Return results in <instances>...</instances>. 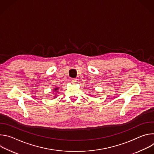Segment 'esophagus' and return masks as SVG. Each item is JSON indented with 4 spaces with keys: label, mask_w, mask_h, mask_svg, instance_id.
I'll use <instances>...</instances> for the list:
<instances>
[{
    "label": "esophagus",
    "mask_w": 154,
    "mask_h": 154,
    "mask_svg": "<svg viewBox=\"0 0 154 154\" xmlns=\"http://www.w3.org/2000/svg\"><path fill=\"white\" fill-rule=\"evenodd\" d=\"M72 83H75L77 81V79H72Z\"/></svg>",
    "instance_id": "1"
}]
</instances>
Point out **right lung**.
I'll return each instance as SVG.
<instances>
[{
    "mask_svg": "<svg viewBox=\"0 0 154 154\" xmlns=\"http://www.w3.org/2000/svg\"><path fill=\"white\" fill-rule=\"evenodd\" d=\"M59 89H60V88H59V87H56V88H54V90H53V92H55V96H54V99L57 97V93L58 92ZM53 94H54V93H53Z\"/></svg>",
    "mask_w": 154,
    "mask_h": 154,
    "instance_id": "add662e5",
    "label": "right lung"
}]
</instances>
